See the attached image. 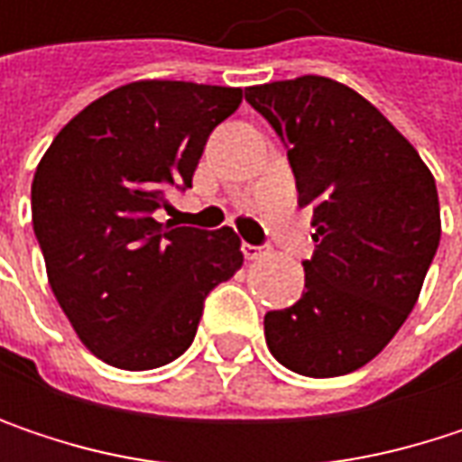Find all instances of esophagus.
I'll return each instance as SVG.
<instances>
[{
	"mask_svg": "<svg viewBox=\"0 0 462 462\" xmlns=\"http://www.w3.org/2000/svg\"><path fill=\"white\" fill-rule=\"evenodd\" d=\"M267 245H251V243H243V256L245 259H262V256H267Z\"/></svg>",
	"mask_w": 462,
	"mask_h": 462,
	"instance_id": "obj_1",
	"label": "esophagus"
}]
</instances>
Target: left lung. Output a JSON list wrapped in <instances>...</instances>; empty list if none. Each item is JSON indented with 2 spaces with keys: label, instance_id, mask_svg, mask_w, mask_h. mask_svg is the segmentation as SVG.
Masks as SVG:
<instances>
[{
  "label": "left lung",
  "instance_id": "1",
  "mask_svg": "<svg viewBox=\"0 0 462 462\" xmlns=\"http://www.w3.org/2000/svg\"><path fill=\"white\" fill-rule=\"evenodd\" d=\"M245 101L286 143L316 227L300 302L264 316L267 347L305 377L356 372L415 308L441 237L436 181L415 146L342 82L305 74L245 88Z\"/></svg>",
  "mask_w": 462,
  "mask_h": 462
}]
</instances>
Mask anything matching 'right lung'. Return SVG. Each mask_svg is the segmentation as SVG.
I'll return each instance as SVG.
<instances>
[{
    "label": "right lung",
    "mask_w": 462,
    "mask_h": 462,
    "mask_svg": "<svg viewBox=\"0 0 462 462\" xmlns=\"http://www.w3.org/2000/svg\"><path fill=\"white\" fill-rule=\"evenodd\" d=\"M240 88L141 79L85 106L32 181V222L50 289L82 345L143 372L195 339L203 302L243 264L240 237L160 225L171 189L192 187L211 131Z\"/></svg>",
    "instance_id": "1"
}]
</instances>
